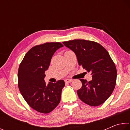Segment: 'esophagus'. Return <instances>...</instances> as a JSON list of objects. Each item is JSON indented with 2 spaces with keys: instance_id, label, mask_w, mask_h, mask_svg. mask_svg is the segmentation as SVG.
<instances>
[{
  "instance_id": "obj_1",
  "label": "esophagus",
  "mask_w": 130,
  "mask_h": 130,
  "mask_svg": "<svg viewBox=\"0 0 130 130\" xmlns=\"http://www.w3.org/2000/svg\"><path fill=\"white\" fill-rule=\"evenodd\" d=\"M72 81H73V80H70V79L67 78V79H65V83H71Z\"/></svg>"
}]
</instances>
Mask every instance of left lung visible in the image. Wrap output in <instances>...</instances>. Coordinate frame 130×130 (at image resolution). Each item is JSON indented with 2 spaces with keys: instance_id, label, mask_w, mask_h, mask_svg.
<instances>
[{
  "instance_id": "left-lung-1",
  "label": "left lung",
  "mask_w": 130,
  "mask_h": 130,
  "mask_svg": "<svg viewBox=\"0 0 130 130\" xmlns=\"http://www.w3.org/2000/svg\"><path fill=\"white\" fill-rule=\"evenodd\" d=\"M77 57L78 65L91 72L92 80L80 79L82 87L77 90L81 101L91 106L104 103L115 88L117 72L109 54L100 44L91 41L74 39L63 42Z\"/></svg>"
}]
</instances>
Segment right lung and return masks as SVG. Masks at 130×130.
<instances>
[{"mask_svg":"<svg viewBox=\"0 0 130 130\" xmlns=\"http://www.w3.org/2000/svg\"><path fill=\"white\" fill-rule=\"evenodd\" d=\"M63 46L60 42H47L36 46L28 50L19 65L18 72L19 91L27 104L41 113L50 112L60 102L64 81L60 80L46 84L44 78L54 53Z\"/></svg>","mask_w":130,"mask_h":130,"instance_id":"add662e5","label":"right lung"}]
</instances>
